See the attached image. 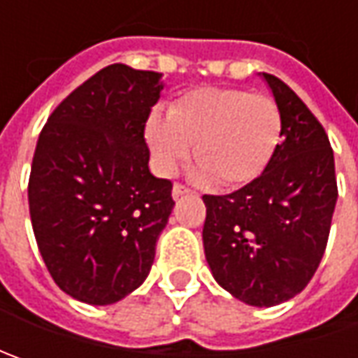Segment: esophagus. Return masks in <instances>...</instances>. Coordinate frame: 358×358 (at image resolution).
<instances>
[{"label":"esophagus","instance_id":"34e87169","mask_svg":"<svg viewBox=\"0 0 358 358\" xmlns=\"http://www.w3.org/2000/svg\"><path fill=\"white\" fill-rule=\"evenodd\" d=\"M189 193V189L185 185H181V183H175L173 185V199H179V197H183Z\"/></svg>","mask_w":358,"mask_h":358}]
</instances>
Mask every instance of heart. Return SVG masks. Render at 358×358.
<instances>
[{
  "instance_id": "obj_1",
  "label": "heart",
  "mask_w": 358,
  "mask_h": 358,
  "mask_svg": "<svg viewBox=\"0 0 358 358\" xmlns=\"http://www.w3.org/2000/svg\"><path fill=\"white\" fill-rule=\"evenodd\" d=\"M282 139V115L268 95L247 90L201 87L177 97L169 115L151 111L145 141L155 169L173 175L191 153L199 163L195 177L221 189L259 179Z\"/></svg>"
}]
</instances>
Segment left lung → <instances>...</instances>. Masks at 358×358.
<instances>
[{"mask_svg": "<svg viewBox=\"0 0 358 358\" xmlns=\"http://www.w3.org/2000/svg\"><path fill=\"white\" fill-rule=\"evenodd\" d=\"M263 77L282 115L275 157L253 183L229 195H203V247L215 281L253 307L285 303L309 285L338 195L323 125L279 77Z\"/></svg>", "mask_w": 358, "mask_h": 358, "instance_id": "1", "label": "left lung"}]
</instances>
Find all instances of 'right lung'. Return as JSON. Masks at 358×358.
<instances>
[{
    "instance_id": "obj_1",
    "label": "right lung",
    "mask_w": 358,
    "mask_h": 358,
    "mask_svg": "<svg viewBox=\"0 0 358 358\" xmlns=\"http://www.w3.org/2000/svg\"><path fill=\"white\" fill-rule=\"evenodd\" d=\"M161 73L107 65L71 91L39 133L27 199L39 253L57 287L111 305L147 279L175 201L149 171L145 121Z\"/></svg>"
}]
</instances>
